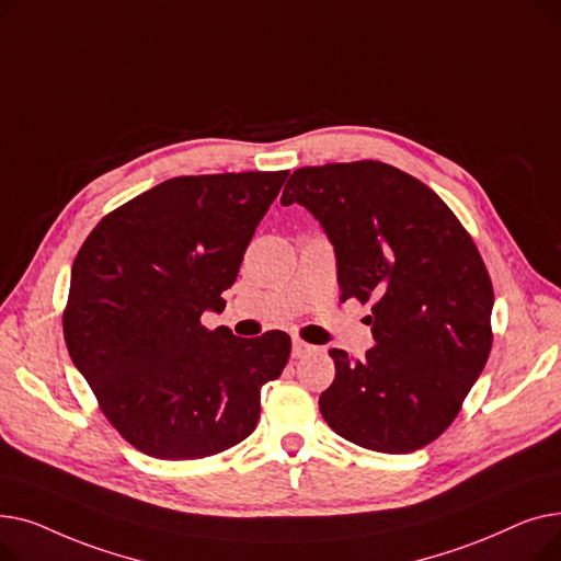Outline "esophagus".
I'll list each match as a JSON object with an SVG mask.
<instances>
[{
    "label": "esophagus",
    "instance_id": "1",
    "mask_svg": "<svg viewBox=\"0 0 561 561\" xmlns=\"http://www.w3.org/2000/svg\"><path fill=\"white\" fill-rule=\"evenodd\" d=\"M313 350H316V347L309 345V343H305L302 339H293V359H302V357L311 355Z\"/></svg>",
    "mask_w": 561,
    "mask_h": 561
}]
</instances>
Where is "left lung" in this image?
Segmentation results:
<instances>
[{
	"mask_svg": "<svg viewBox=\"0 0 561 561\" xmlns=\"http://www.w3.org/2000/svg\"><path fill=\"white\" fill-rule=\"evenodd\" d=\"M302 204L336 254L341 300L373 302L375 347L330 350L336 377L320 414L362 448L404 455L444 434L491 352L486 265L432 188L379 161L290 174L282 204Z\"/></svg>",
	"mask_w": 561,
	"mask_h": 561,
	"instance_id": "8db88e82",
	"label": "left lung"
}]
</instances>
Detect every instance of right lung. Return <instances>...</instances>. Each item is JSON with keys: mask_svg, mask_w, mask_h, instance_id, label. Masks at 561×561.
Here are the masks:
<instances>
[{"mask_svg": "<svg viewBox=\"0 0 561 561\" xmlns=\"http://www.w3.org/2000/svg\"><path fill=\"white\" fill-rule=\"evenodd\" d=\"M288 172L174 176L117 206L75 263L64 336L100 409L157 459H202L248 438L261 387L290 357V336L206 330L225 309L254 229Z\"/></svg>", "mask_w": 561, "mask_h": 561, "instance_id": "obj_1", "label": "right lung"}]
</instances>
